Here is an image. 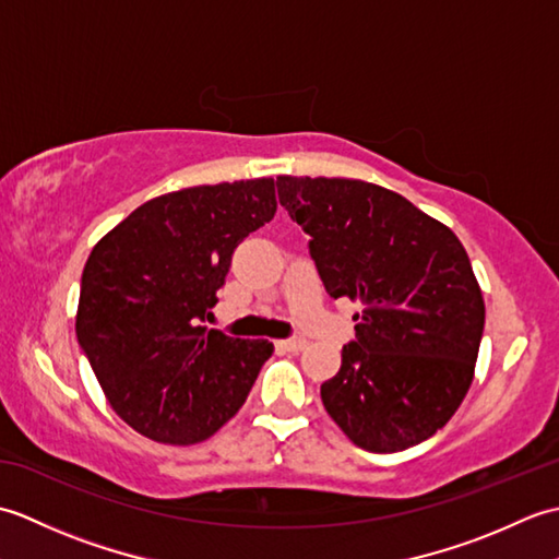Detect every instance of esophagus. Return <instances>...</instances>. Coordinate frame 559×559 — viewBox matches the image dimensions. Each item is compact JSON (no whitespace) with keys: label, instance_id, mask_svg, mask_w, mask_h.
<instances>
[{"label":"esophagus","instance_id":"esophagus-1","mask_svg":"<svg viewBox=\"0 0 559 559\" xmlns=\"http://www.w3.org/2000/svg\"><path fill=\"white\" fill-rule=\"evenodd\" d=\"M305 346H307L305 338H283V341H276V348L288 350V353H300Z\"/></svg>","mask_w":559,"mask_h":559}]
</instances>
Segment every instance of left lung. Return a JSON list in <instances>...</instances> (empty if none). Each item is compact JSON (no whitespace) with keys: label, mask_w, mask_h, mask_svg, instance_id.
<instances>
[{"label":"left lung","mask_w":559,"mask_h":559,"mask_svg":"<svg viewBox=\"0 0 559 559\" xmlns=\"http://www.w3.org/2000/svg\"><path fill=\"white\" fill-rule=\"evenodd\" d=\"M331 298L362 305L322 401L353 444L394 454L451 420L476 374L483 290L466 249L408 199L346 177L281 175Z\"/></svg>","instance_id":"8db88e82"}]
</instances>
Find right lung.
<instances>
[{
	"mask_svg": "<svg viewBox=\"0 0 559 559\" xmlns=\"http://www.w3.org/2000/svg\"><path fill=\"white\" fill-rule=\"evenodd\" d=\"M276 206L273 177L187 187L141 204L93 247L76 338L112 411L139 435L197 444L242 408L273 343L201 322L235 247Z\"/></svg>",
	"mask_w": 559,
	"mask_h": 559,
	"instance_id": "obj_1",
	"label": "right lung"
}]
</instances>
